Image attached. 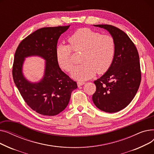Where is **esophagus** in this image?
I'll list each match as a JSON object with an SVG mask.
<instances>
[{
    "label": "esophagus",
    "mask_w": 154,
    "mask_h": 154,
    "mask_svg": "<svg viewBox=\"0 0 154 154\" xmlns=\"http://www.w3.org/2000/svg\"><path fill=\"white\" fill-rule=\"evenodd\" d=\"M84 84H85V82H77V85H78V87L82 86V85H83Z\"/></svg>",
    "instance_id": "1"
}]
</instances>
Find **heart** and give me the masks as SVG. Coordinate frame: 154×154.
Here are the masks:
<instances>
[{
  "label": "heart",
  "mask_w": 154,
  "mask_h": 154,
  "mask_svg": "<svg viewBox=\"0 0 154 154\" xmlns=\"http://www.w3.org/2000/svg\"><path fill=\"white\" fill-rule=\"evenodd\" d=\"M69 45L60 44L56 48V57L60 67L69 72L74 67L72 49L82 52L81 62L72 71L74 79L83 81L90 79L96 72H106L111 67L116 54V42L112 36L102 35L89 29L77 30L69 39Z\"/></svg>",
  "instance_id": "1"
}]
</instances>
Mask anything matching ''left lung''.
I'll return each instance as SVG.
<instances>
[{"label": "left lung", "instance_id": "8db88e82", "mask_svg": "<svg viewBox=\"0 0 154 154\" xmlns=\"http://www.w3.org/2000/svg\"><path fill=\"white\" fill-rule=\"evenodd\" d=\"M109 31L116 42V54L110 69L95 80L92 100L100 110L114 113L125 108L138 91L141 81L139 53L124 31L107 24L94 25Z\"/></svg>", "mask_w": 154, "mask_h": 154}]
</instances>
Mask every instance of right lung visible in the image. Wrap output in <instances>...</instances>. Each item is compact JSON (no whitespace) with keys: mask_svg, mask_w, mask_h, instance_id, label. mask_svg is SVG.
Returning <instances> with one entry per match:
<instances>
[{"mask_svg":"<svg viewBox=\"0 0 154 154\" xmlns=\"http://www.w3.org/2000/svg\"><path fill=\"white\" fill-rule=\"evenodd\" d=\"M69 26L39 29L24 38L15 51L12 68L14 81L22 98L33 110L40 114L54 116L66 108L72 92L77 88L59 67L56 57L58 40ZM38 56L46 60L43 78L31 83L22 72L25 58Z\"/></svg>","mask_w":154,"mask_h":154,"instance_id":"add662e5","label":"right lung"}]
</instances>
